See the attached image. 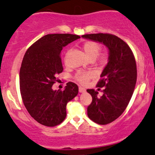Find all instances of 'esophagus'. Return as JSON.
<instances>
[{
  "label": "esophagus",
  "instance_id": "esophagus-1",
  "mask_svg": "<svg viewBox=\"0 0 155 155\" xmlns=\"http://www.w3.org/2000/svg\"><path fill=\"white\" fill-rule=\"evenodd\" d=\"M85 91H86L85 88H83V87H79V92L80 93H84Z\"/></svg>",
  "mask_w": 155,
  "mask_h": 155
}]
</instances>
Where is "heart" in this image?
Here are the masks:
<instances>
[{
  "mask_svg": "<svg viewBox=\"0 0 155 155\" xmlns=\"http://www.w3.org/2000/svg\"><path fill=\"white\" fill-rule=\"evenodd\" d=\"M85 54L90 59H95L99 56L101 46L97 43L94 41H87L83 45ZM107 54H103L99 57V61L101 64H105L107 61ZM95 73L93 71H79L75 75L76 80L81 83H86L89 80L94 77Z\"/></svg>",
  "mask_w": 155,
  "mask_h": 155,
  "instance_id": "b5f03b06",
  "label": "heart"
}]
</instances>
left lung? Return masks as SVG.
Segmentation results:
<instances>
[{"label": "left lung", "instance_id": "1", "mask_svg": "<svg viewBox=\"0 0 155 155\" xmlns=\"http://www.w3.org/2000/svg\"><path fill=\"white\" fill-rule=\"evenodd\" d=\"M82 38L104 44L108 50V62L97 84L104 87L103 95L87 90L93 99L87 109L88 117L98 124H108L123 114L131 99L137 78L135 58L128 44L113 35L88 34Z\"/></svg>", "mask_w": 155, "mask_h": 155}]
</instances>
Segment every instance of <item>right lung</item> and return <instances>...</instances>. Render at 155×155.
<instances>
[{
  "instance_id": "add662e5",
  "label": "right lung",
  "mask_w": 155,
  "mask_h": 155,
  "mask_svg": "<svg viewBox=\"0 0 155 155\" xmlns=\"http://www.w3.org/2000/svg\"><path fill=\"white\" fill-rule=\"evenodd\" d=\"M72 34H48L34 43L24 56L19 72L23 103L41 124L53 127L62 123L66 106L78 94V86L69 82L64 90H53L56 75L63 71L60 53L63 47L80 38Z\"/></svg>"
}]
</instances>
